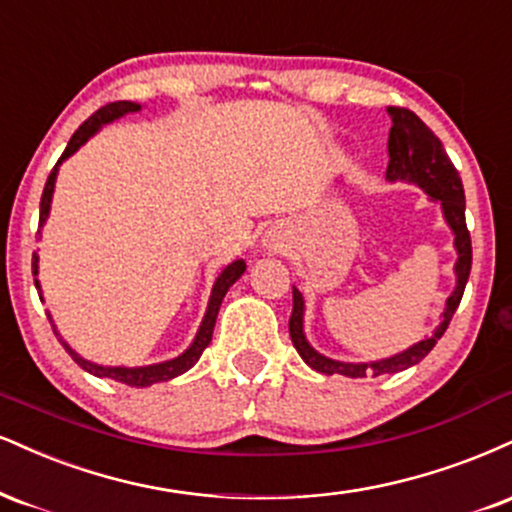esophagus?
I'll use <instances>...</instances> for the list:
<instances>
[{
    "mask_svg": "<svg viewBox=\"0 0 512 512\" xmlns=\"http://www.w3.org/2000/svg\"><path fill=\"white\" fill-rule=\"evenodd\" d=\"M262 248L269 250V252H283L288 248L286 233H283L281 229H269L262 238Z\"/></svg>",
    "mask_w": 512,
    "mask_h": 512,
    "instance_id": "esophagus-1",
    "label": "esophagus"
}]
</instances>
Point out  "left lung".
Masks as SVG:
<instances>
[{
	"label": "left lung",
	"instance_id": "8db88e82",
	"mask_svg": "<svg viewBox=\"0 0 512 512\" xmlns=\"http://www.w3.org/2000/svg\"><path fill=\"white\" fill-rule=\"evenodd\" d=\"M386 114L391 116L386 181L412 183V186L422 188L429 195V200L441 205L443 219H446L448 229L453 231V248L458 252V260H455L453 267L455 288L448 295L446 307L441 312V322L432 331V336H424L422 341L412 343L403 353L381 357V360L343 362L334 360V357H326L310 346L305 336V300L303 293L293 286V315L291 322H288V331H291L293 346L305 360V365H310L319 374H343V377L350 379H362L396 374L417 365V362L429 355V350L436 346L443 331L448 329V322H451L460 300H463L465 283L470 279L472 240L465 224V190L458 171H455L453 162L448 159L446 150H443L441 140L429 131L427 123L420 116L412 114L410 109L400 107H386Z\"/></svg>",
	"mask_w": 512,
	"mask_h": 512
}]
</instances>
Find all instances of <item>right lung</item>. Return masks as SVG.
I'll use <instances>...</instances> for the list:
<instances>
[{"label": "right lung", "instance_id": "right-lung-1", "mask_svg": "<svg viewBox=\"0 0 512 512\" xmlns=\"http://www.w3.org/2000/svg\"><path fill=\"white\" fill-rule=\"evenodd\" d=\"M140 104L138 102H112L107 104V107L97 109L95 114L90 116L88 121L83 123V126L78 128L76 133L71 135L69 145H66L64 155L59 157L57 166L52 169V174H49L47 183H45V190H42V200H40V229L45 226V221L49 217V207H52V195H54V183H57V174H59V166L66 162L71 155H76V152L83 147L88 140L100 131L102 126H107V123H112L116 119H121V116L126 114H135L140 112ZM40 233V231H38ZM38 262L40 257L33 255V274L38 276ZM245 272V262L243 260H233L229 267L221 269V274L217 276V281H214L212 286V295H209V303H207V310H205V317H202L200 322V329H197V334L193 338V343L183 350L178 357H171V360H164V362H155V365H143V367H123V365H97V362H90L85 360V357H80L76 350H73L69 343L61 338V334L57 331V324L52 322V317H49V322H52V329L54 334L59 336L61 346L66 348V353L73 357V362L80 365L85 369V372L95 374V377L100 379H114V381H121V384L126 386H135V389H145V386H152V384H159V381H169V379H176L178 374L188 372L190 367L195 365L197 360H200L202 350L209 346V341H212V334H214V324H217V315H219V307H221V300H224V295L229 288L236 283L240 276ZM35 288L40 291V281L35 279ZM42 293V291H40Z\"/></svg>", "mask_w": 512, "mask_h": 512}]
</instances>
